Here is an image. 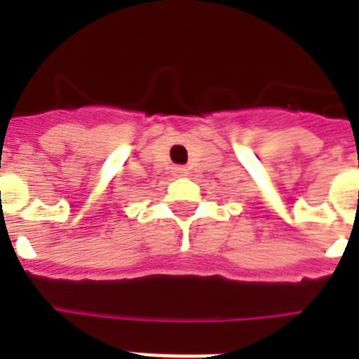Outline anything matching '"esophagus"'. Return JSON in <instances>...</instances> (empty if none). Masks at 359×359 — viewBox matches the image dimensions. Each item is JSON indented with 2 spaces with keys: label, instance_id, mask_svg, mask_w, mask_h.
Here are the masks:
<instances>
[{
  "label": "esophagus",
  "instance_id": "34e87169",
  "mask_svg": "<svg viewBox=\"0 0 359 359\" xmlns=\"http://www.w3.org/2000/svg\"><path fill=\"white\" fill-rule=\"evenodd\" d=\"M172 172H175L177 177H184V175H188V171L184 169V167H175V169H172Z\"/></svg>",
  "mask_w": 359,
  "mask_h": 359
}]
</instances>
